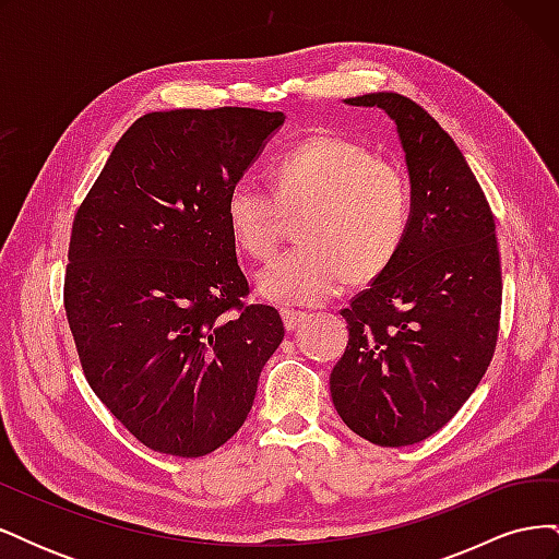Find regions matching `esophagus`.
Here are the masks:
<instances>
[{
  "instance_id": "34e87169",
  "label": "esophagus",
  "mask_w": 559,
  "mask_h": 559,
  "mask_svg": "<svg viewBox=\"0 0 559 559\" xmlns=\"http://www.w3.org/2000/svg\"><path fill=\"white\" fill-rule=\"evenodd\" d=\"M310 314L308 312H300V310H282V319H284V326L286 331H294L298 324H302Z\"/></svg>"
}]
</instances>
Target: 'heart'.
<instances>
[{"label":"heart","mask_w":559,"mask_h":559,"mask_svg":"<svg viewBox=\"0 0 559 559\" xmlns=\"http://www.w3.org/2000/svg\"><path fill=\"white\" fill-rule=\"evenodd\" d=\"M275 195L242 179L226 198L235 245L263 259L280 242L284 216H300V245L257 275L259 294L277 306H317L345 277L368 280L396 257L411 226L413 198L401 167L361 142L333 132L302 140L273 165Z\"/></svg>","instance_id":"heart-1"}]
</instances>
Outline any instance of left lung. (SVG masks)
I'll use <instances>...</instances> for the list:
<instances>
[{"instance_id":"obj_1","label":"left lung","mask_w":559,"mask_h":559,"mask_svg":"<svg viewBox=\"0 0 559 559\" xmlns=\"http://www.w3.org/2000/svg\"><path fill=\"white\" fill-rule=\"evenodd\" d=\"M380 107L396 123L411 175V226L396 257L341 310L347 349L331 396L366 441H425L476 392L492 361L501 314L495 216L460 146L411 97L345 99Z\"/></svg>"}]
</instances>
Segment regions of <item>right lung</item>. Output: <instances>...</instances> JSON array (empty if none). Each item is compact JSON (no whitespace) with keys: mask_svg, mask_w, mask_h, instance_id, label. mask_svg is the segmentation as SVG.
I'll return each mask as SVG.
<instances>
[{"mask_svg":"<svg viewBox=\"0 0 559 559\" xmlns=\"http://www.w3.org/2000/svg\"><path fill=\"white\" fill-rule=\"evenodd\" d=\"M282 123L247 107L146 114L76 210L64 312L83 376L156 452L222 448L284 337L275 308L242 302L226 222L228 191Z\"/></svg>","mask_w":559,"mask_h":559,"instance_id":"obj_1","label":"right lung"}]
</instances>
